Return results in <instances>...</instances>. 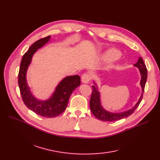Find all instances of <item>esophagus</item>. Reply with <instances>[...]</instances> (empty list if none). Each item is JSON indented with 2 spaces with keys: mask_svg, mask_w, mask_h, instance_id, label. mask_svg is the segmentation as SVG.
Listing matches in <instances>:
<instances>
[{
  "mask_svg": "<svg viewBox=\"0 0 160 160\" xmlns=\"http://www.w3.org/2000/svg\"><path fill=\"white\" fill-rule=\"evenodd\" d=\"M91 80V75L89 73H85L81 76V81L83 83H88Z\"/></svg>",
  "mask_w": 160,
  "mask_h": 160,
  "instance_id": "esophagus-1",
  "label": "esophagus"
}]
</instances>
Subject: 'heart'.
I'll list each match as a JSON object with an SVG mask.
<instances>
[{
    "label": "heart",
    "mask_w": 160,
    "mask_h": 160,
    "mask_svg": "<svg viewBox=\"0 0 160 160\" xmlns=\"http://www.w3.org/2000/svg\"><path fill=\"white\" fill-rule=\"evenodd\" d=\"M120 56V52L116 49H111L108 51H106L105 52V54L103 55V58L105 60H111L117 58Z\"/></svg>",
    "instance_id": "1"
}]
</instances>
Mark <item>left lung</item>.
<instances>
[{
    "mask_svg": "<svg viewBox=\"0 0 160 160\" xmlns=\"http://www.w3.org/2000/svg\"><path fill=\"white\" fill-rule=\"evenodd\" d=\"M135 66L139 68L140 73L141 75V86L142 87V94L139 98V100L137 104L134 106V108L132 109L124 111L123 112H118V113H112L109 112L101 106L100 103V92L97 90V88L94 86H92V94H91L90 100V108L92 114L98 119L104 121V122H115L122 119L124 118L128 117L135 111L138 108L139 103H141L142 96L143 92L144 90V87L147 82V70L146 65L144 64L143 60L141 57L139 58L138 62L134 64Z\"/></svg>",
    "mask_w": 160,
    "mask_h": 160,
    "instance_id": "1",
    "label": "left lung"
}]
</instances>
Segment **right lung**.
<instances>
[{
    "mask_svg": "<svg viewBox=\"0 0 160 160\" xmlns=\"http://www.w3.org/2000/svg\"><path fill=\"white\" fill-rule=\"evenodd\" d=\"M50 37L48 36L37 40L24 54L19 68L18 85L22 100L28 109L40 116L53 118L58 116L64 111L72 93L75 88L80 85L81 80L79 75L66 77L59 83L51 98L46 101L38 100L32 95L27 85V70L31 62L34 53L38 49L46 43L49 40Z\"/></svg>",
    "mask_w": 160,
    "mask_h": 160,
    "instance_id": "1",
    "label": "right lung"
}]
</instances>
